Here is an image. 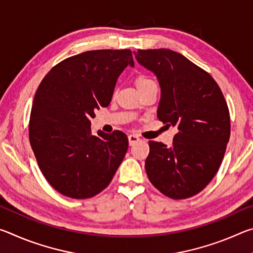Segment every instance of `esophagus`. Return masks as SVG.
I'll list each match as a JSON object with an SVG mask.
<instances>
[{
    "label": "esophagus",
    "mask_w": 253,
    "mask_h": 253,
    "mask_svg": "<svg viewBox=\"0 0 253 253\" xmlns=\"http://www.w3.org/2000/svg\"><path fill=\"white\" fill-rule=\"evenodd\" d=\"M128 140H129V145L132 146V145H135L136 143H138L140 138L137 135H128Z\"/></svg>",
    "instance_id": "esophagus-1"
}]
</instances>
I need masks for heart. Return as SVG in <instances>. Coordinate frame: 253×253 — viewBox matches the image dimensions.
Returning <instances> with one entry per match:
<instances>
[{
	"instance_id": "b5f03b06",
	"label": "heart",
	"mask_w": 253,
	"mask_h": 253,
	"mask_svg": "<svg viewBox=\"0 0 253 253\" xmlns=\"http://www.w3.org/2000/svg\"><path fill=\"white\" fill-rule=\"evenodd\" d=\"M152 83H154V81L151 79V78H148L147 76H138L137 77V79H136V85H137V88H143L144 85H146V84H152Z\"/></svg>"
}]
</instances>
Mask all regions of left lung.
Segmentation results:
<instances>
[{
  "mask_svg": "<svg viewBox=\"0 0 253 253\" xmlns=\"http://www.w3.org/2000/svg\"><path fill=\"white\" fill-rule=\"evenodd\" d=\"M134 53L160 81L157 118L177 127L172 147L148 142L147 176L170 199L191 198L212 181L223 161L231 132L228 104L212 76L181 53L169 49Z\"/></svg>",
  "mask_w": 253,
  "mask_h": 253,
  "instance_id": "1",
  "label": "left lung"
}]
</instances>
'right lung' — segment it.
<instances>
[{"instance_id": "obj_1", "label": "right lung", "mask_w": 253, "mask_h": 253, "mask_svg": "<svg viewBox=\"0 0 253 253\" xmlns=\"http://www.w3.org/2000/svg\"><path fill=\"white\" fill-rule=\"evenodd\" d=\"M131 51L91 50L55 65L38 87L29 139L39 169L59 193L89 199L109 185L128 149L121 130L91 135V118L110 104Z\"/></svg>"}]
</instances>
